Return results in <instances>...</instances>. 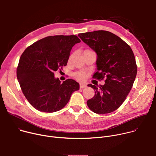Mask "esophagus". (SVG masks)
I'll return each instance as SVG.
<instances>
[{
    "label": "esophagus",
    "instance_id": "34e87169",
    "mask_svg": "<svg viewBox=\"0 0 156 156\" xmlns=\"http://www.w3.org/2000/svg\"><path fill=\"white\" fill-rule=\"evenodd\" d=\"M80 88H83V87H86V84L84 83H80Z\"/></svg>",
    "mask_w": 156,
    "mask_h": 156
}]
</instances>
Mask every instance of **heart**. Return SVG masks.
<instances>
[{
    "instance_id": "heart-1",
    "label": "heart",
    "mask_w": 156,
    "mask_h": 156,
    "mask_svg": "<svg viewBox=\"0 0 156 156\" xmlns=\"http://www.w3.org/2000/svg\"><path fill=\"white\" fill-rule=\"evenodd\" d=\"M85 51H90V50H86ZM75 76L78 80H83L85 78L86 74L83 72H78L75 74Z\"/></svg>"
}]
</instances>
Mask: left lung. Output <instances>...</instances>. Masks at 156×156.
Wrapping results in <instances>:
<instances>
[{"mask_svg": "<svg viewBox=\"0 0 156 156\" xmlns=\"http://www.w3.org/2000/svg\"><path fill=\"white\" fill-rule=\"evenodd\" d=\"M80 39L97 54V72L93 78L105 79L101 86L88 84L95 91L87 101L96 114L112 112L123 104L134 83L137 66L129 45L117 35L99 30L80 33Z\"/></svg>", "mask_w": 156, "mask_h": 156, "instance_id": "8db88e82", "label": "left lung"}]
</instances>
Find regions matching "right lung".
I'll return each mask as SVG.
<instances>
[{"label": "right lung", "instance_id": "add662e5", "mask_svg": "<svg viewBox=\"0 0 156 156\" xmlns=\"http://www.w3.org/2000/svg\"><path fill=\"white\" fill-rule=\"evenodd\" d=\"M80 42L75 35L48 36L21 54L16 76L22 92L34 108L44 112H57L79 90L76 81L68 79L61 83L54 72L66 65L73 46Z\"/></svg>", "mask_w": 156, "mask_h": 156}]
</instances>
